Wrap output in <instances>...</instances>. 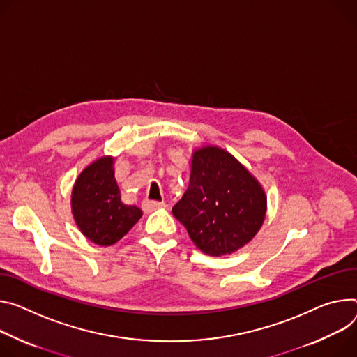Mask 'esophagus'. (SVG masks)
<instances>
[{
  "mask_svg": "<svg viewBox=\"0 0 357 357\" xmlns=\"http://www.w3.org/2000/svg\"><path fill=\"white\" fill-rule=\"evenodd\" d=\"M165 206V202L164 201H151V199H145L142 202V209L145 212H152L158 208H164Z\"/></svg>",
  "mask_w": 357,
  "mask_h": 357,
  "instance_id": "esophagus-1",
  "label": "esophagus"
}]
</instances>
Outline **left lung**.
Wrapping results in <instances>:
<instances>
[{"label": "left lung", "instance_id": "1", "mask_svg": "<svg viewBox=\"0 0 357 357\" xmlns=\"http://www.w3.org/2000/svg\"><path fill=\"white\" fill-rule=\"evenodd\" d=\"M266 198L257 181L226 151L193 152L189 186L172 208L192 242L209 256L228 255L261 229Z\"/></svg>", "mask_w": 357, "mask_h": 357}]
</instances>
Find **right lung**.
Wrapping results in <instances>:
<instances>
[{"label":"right lung","mask_w":357,"mask_h":357,"mask_svg":"<svg viewBox=\"0 0 357 357\" xmlns=\"http://www.w3.org/2000/svg\"><path fill=\"white\" fill-rule=\"evenodd\" d=\"M114 159L101 158L85 168L73 190V213L81 232L93 243L109 246L139 220L142 211L121 201Z\"/></svg>","instance_id":"add662e5"}]
</instances>
